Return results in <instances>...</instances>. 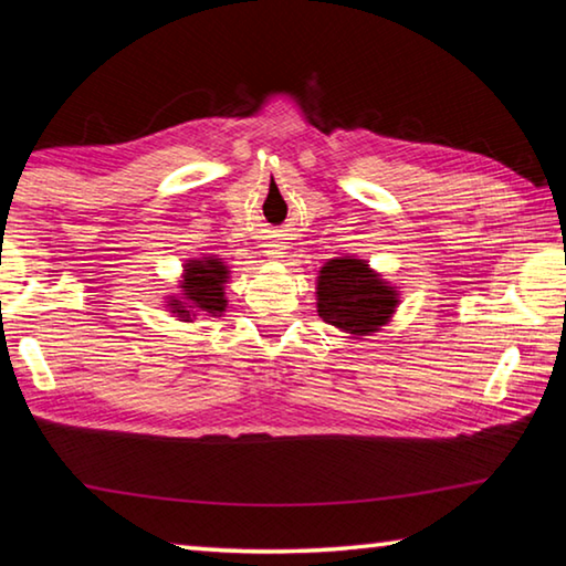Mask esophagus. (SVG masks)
<instances>
[{"label": "esophagus", "instance_id": "esophagus-1", "mask_svg": "<svg viewBox=\"0 0 566 566\" xmlns=\"http://www.w3.org/2000/svg\"><path fill=\"white\" fill-rule=\"evenodd\" d=\"M266 254L282 256V254H284V244H270V252H266Z\"/></svg>", "mask_w": 566, "mask_h": 566}]
</instances>
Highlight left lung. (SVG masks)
I'll use <instances>...</instances> for the list:
<instances>
[{"instance_id": "1", "label": "left lung", "mask_w": 566, "mask_h": 566, "mask_svg": "<svg viewBox=\"0 0 566 566\" xmlns=\"http://www.w3.org/2000/svg\"><path fill=\"white\" fill-rule=\"evenodd\" d=\"M399 304L397 290L364 260H329L317 276L319 317L354 337L385 327Z\"/></svg>"}]
</instances>
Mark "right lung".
I'll return each instance as SVG.
<instances>
[{
	"mask_svg": "<svg viewBox=\"0 0 566 566\" xmlns=\"http://www.w3.org/2000/svg\"><path fill=\"white\" fill-rule=\"evenodd\" d=\"M227 280L229 270L222 260H214V256L189 260L185 264V274H181L179 294L167 296L169 312H175L181 322H191L197 314L222 317L227 310Z\"/></svg>",
	"mask_w": 566,
	"mask_h": 566,
	"instance_id": "right-lung-1",
	"label": "right lung"
}]
</instances>
